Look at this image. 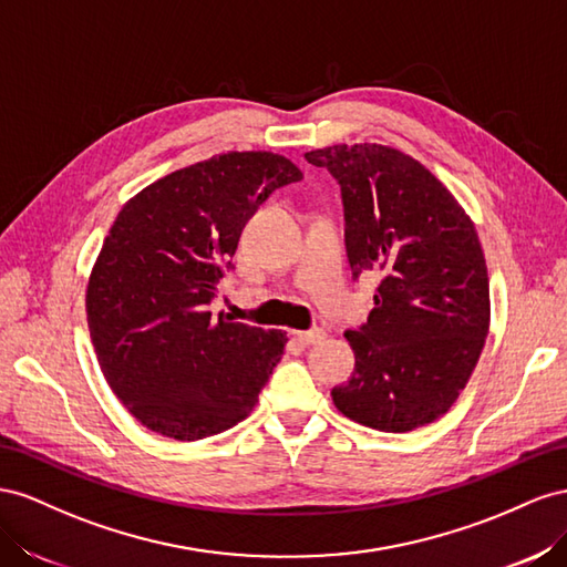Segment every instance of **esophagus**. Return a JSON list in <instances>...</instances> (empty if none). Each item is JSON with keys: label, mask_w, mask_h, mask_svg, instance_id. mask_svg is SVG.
<instances>
[{"label": "esophagus", "mask_w": 567, "mask_h": 567, "mask_svg": "<svg viewBox=\"0 0 567 567\" xmlns=\"http://www.w3.org/2000/svg\"><path fill=\"white\" fill-rule=\"evenodd\" d=\"M297 337H299L301 344H320L322 339H326V330H320V328L301 330V332H297Z\"/></svg>", "instance_id": "esophagus-1"}]
</instances>
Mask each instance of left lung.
I'll return each mask as SVG.
<instances>
[{
    "instance_id": "1",
    "label": "left lung",
    "mask_w": 567,
    "mask_h": 567,
    "mask_svg": "<svg viewBox=\"0 0 567 567\" xmlns=\"http://www.w3.org/2000/svg\"><path fill=\"white\" fill-rule=\"evenodd\" d=\"M342 187L353 278H382L375 309L344 337L355 370L332 390L339 413L382 432L442 417L465 390L489 332V275L475 223L420 161L384 144L303 154Z\"/></svg>"
}]
</instances>
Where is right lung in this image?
<instances>
[{
	"instance_id": "add662e5",
	"label": "right lung",
	"mask_w": 567,
	"mask_h": 567,
	"mask_svg": "<svg viewBox=\"0 0 567 567\" xmlns=\"http://www.w3.org/2000/svg\"><path fill=\"white\" fill-rule=\"evenodd\" d=\"M303 173L272 152H228L127 199L92 266L85 311L96 363L140 423L197 442L245 420L285 344L208 303L247 218Z\"/></svg>"
}]
</instances>
